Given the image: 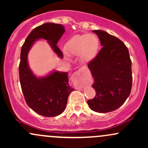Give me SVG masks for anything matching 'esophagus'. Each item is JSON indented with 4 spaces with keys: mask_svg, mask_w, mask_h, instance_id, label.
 Here are the masks:
<instances>
[{
    "mask_svg": "<svg viewBox=\"0 0 148 148\" xmlns=\"http://www.w3.org/2000/svg\"><path fill=\"white\" fill-rule=\"evenodd\" d=\"M84 68H81V69H79L78 71H76V72H74V74H73V75H72L73 80H74V81H77V80L81 79V78L83 76V73H84ZM83 88L82 86H79V87H77L78 89H79V88L80 89V88Z\"/></svg>",
    "mask_w": 148,
    "mask_h": 148,
    "instance_id": "34e87169",
    "label": "esophagus"
}]
</instances>
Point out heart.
Listing matches in <instances>:
<instances>
[{
    "label": "heart",
    "instance_id": "obj_1",
    "mask_svg": "<svg viewBox=\"0 0 148 148\" xmlns=\"http://www.w3.org/2000/svg\"><path fill=\"white\" fill-rule=\"evenodd\" d=\"M100 42L94 34L76 35L71 37L65 46L67 53L72 56H79L86 62L94 60L99 52Z\"/></svg>",
    "mask_w": 148,
    "mask_h": 148
}]
</instances>
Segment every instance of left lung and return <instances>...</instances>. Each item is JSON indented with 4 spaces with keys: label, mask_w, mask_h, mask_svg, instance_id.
Segmentation results:
<instances>
[{
    "label": "left lung",
    "mask_w": 148,
    "mask_h": 148,
    "mask_svg": "<svg viewBox=\"0 0 148 148\" xmlns=\"http://www.w3.org/2000/svg\"><path fill=\"white\" fill-rule=\"evenodd\" d=\"M102 48L88 67L94 78L97 94L87 101L98 113L118 109L130 96L132 86V61L127 47L118 37L101 30H93Z\"/></svg>",
    "instance_id": "1"
}]
</instances>
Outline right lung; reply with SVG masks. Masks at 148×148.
<instances>
[{"mask_svg": "<svg viewBox=\"0 0 148 148\" xmlns=\"http://www.w3.org/2000/svg\"><path fill=\"white\" fill-rule=\"evenodd\" d=\"M61 24L46 23L30 32L21 48L18 67L20 84L27 104L37 114L55 117L64 111L69 95L72 90L69 85L67 72L54 71L49 75L38 78L33 74L28 64V53L36 40L48 41L54 52L62 58L63 54L57 43L64 33Z\"/></svg>", "mask_w": 148, "mask_h": 148, "instance_id": "obj_1", "label": "right lung"}]
</instances>
